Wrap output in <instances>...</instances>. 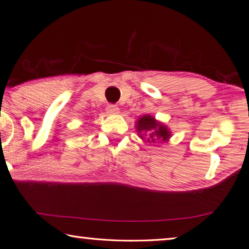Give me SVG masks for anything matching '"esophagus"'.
Returning <instances> with one entry per match:
<instances>
[{
  "label": "esophagus",
  "instance_id": "esophagus-1",
  "mask_svg": "<svg viewBox=\"0 0 249 249\" xmlns=\"http://www.w3.org/2000/svg\"><path fill=\"white\" fill-rule=\"evenodd\" d=\"M120 111V108L117 107V105L115 104H108L107 107V112L108 114H117Z\"/></svg>",
  "mask_w": 249,
  "mask_h": 249
}]
</instances>
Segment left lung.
<instances>
[{
    "mask_svg": "<svg viewBox=\"0 0 249 249\" xmlns=\"http://www.w3.org/2000/svg\"><path fill=\"white\" fill-rule=\"evenodd\" d=\"M136 128L138 133H142L141 138L146 137L148 142H161L169 140L170 132L165 125L158 123L155 117L144 115L137 121Z\"/></svg>",
    "mask_w": 249,
    "mask_h": 249,
    "instance_id": "8db88e82",
    "label": "left lung"
}]
</instances>
